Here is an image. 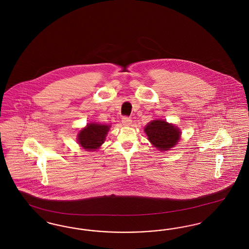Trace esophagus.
Masks as SVG:
<instances>
[{
	"instance_id": "obj_1",
	"label": "esophagus",
	"mask_w": 249,
	"mask_h": 249,
	"mask_svg": "<svg viewBox=\"0 0 249 249\" xmlns=\"http://www.w3.org/2000/svg\"><path fill=\"white\" fill-rule=\"evenodd\" d=\"M122 123H123L124 125H127V126L130 125V124H131V119H130L129 117H126V116H125V117L122 118Z\"/></svg>"
}]
</instances>
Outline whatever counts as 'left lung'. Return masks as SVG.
Instances as JSON below:
<instances>
[{"label": "left lung", "instance_id": "8db88e82", "mask_svg": "<svg viewBox=\"0 0 249 249\" xmlns=\"http://www.w3.org/2000/svg\"><path fill=\"white\" fill-rule=\"evenodd\" d=\"M148 140L159 150L166 151L172 148L180 137L179 129L167 121L153 120L144 128Z\"/></svg>", "mask_w": 249, "mask_h": 249}]
</instances>
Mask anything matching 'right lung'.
Segmentation results:
<instances>
[{
  "mask_svg": "<svg viewBox=\"0 0 249 249\" xmlns=\"http://www.w3.org/2000/svg\"><path fill=\"white\" fill-rule=\"evenodd\" d=\"M110 126L101 124H88L85 129L80 130L78 140L84 149L95 150L105 142Z\"/></svg>",
  "mask_w": 249,
  "mask_h": 249,
  "instance_id": "obj_1",
  "label": "right lung"
}]
</instances>
